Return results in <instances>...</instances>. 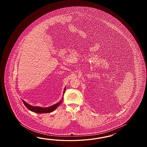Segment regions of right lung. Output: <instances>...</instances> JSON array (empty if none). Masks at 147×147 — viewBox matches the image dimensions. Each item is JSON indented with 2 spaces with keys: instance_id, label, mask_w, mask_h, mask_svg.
I'll return each instance as SVG.
<instances>
[{
  "instance_id": "1",
  "label": "right lung",
  "mask_w": 147,
  "mask_h": 147,
  "mask_svg": "<svg viewBox=\"0 0 147 147\" xmlns=\"http://www.w3.org/2000/svg\"><path fill=\"white\" fill-rule=\"evenodd\" d=\"M65 89H66V88H65L64 92H65ZM22 101L24 104L25 105V106L26 107V108L27 109H28L29 110H30L31 111H33L34 113H51L55 110H56L57 108L59 106L60 104L61 103V102H62V100H61V101H60L58 103H56V104L52 106L49 107H48V108H41V107H39L32 106L29 105L28 103H26L25 101H24L23 100H22Z\"/></svg>"
}]
</instances>
